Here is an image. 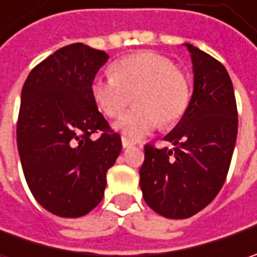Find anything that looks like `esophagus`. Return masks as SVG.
Masks as SVG:
<instances>
[{"label": "esophagus", "mask_w": 257, "mask_h": 257, "mask_svg": "<svg viewBox=\"0 0 257 257\" xmlns=\"http://www.w3.org/2000/svg\"><path fill=\"white\" fill-rule=\"evenodd\" d=\"M121 143H123V147L124 149H127V147H133L136 146V142L133 140H130V139H127V137H121Z\"/></svg>", "instance_id": "esophagus-1"}]
</instances>
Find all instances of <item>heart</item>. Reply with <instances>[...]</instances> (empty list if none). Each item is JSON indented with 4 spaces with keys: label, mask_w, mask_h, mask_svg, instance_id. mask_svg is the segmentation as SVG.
<instances>
[{
    "label": "heart",
    "mask_w": 257,
    "mask_h": 257,
    "mask_svg": "<svg viewBox=\"0 0 257 257\" xmlns=\"http://www.w3.org/2000/svg\"><path fill=\"white\" fill-rule=\"evenodd\" d=\"M108 78L95 77L90 84L94 103L107 117L123 114L133 98V108L115 123L120 133L140 139L154 128L172 127L190 104V85L170 58L153 51L125 55L110 65Z\"/></svg>",
    "instance_id": "obj_1"
}]
</instances>
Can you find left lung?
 <instances>
[{"instance_id": "8db88e82", "label": "left lung", "mask_w": 257, "mask_h": 257, "mask_svg": "<svg viewBox=\"0 0 257 257\" xmlns=\"http://www.w3.org/2000/svg\"><path fill=\"white\" fill-rule=\"evenodd\" d=\"M194 90L189 108L164 140L173 150L144 146L140 187L146 203L169 219H187L220 192L237 136V107L222 63L192 44Z\"/></svg>"}]
</instances>
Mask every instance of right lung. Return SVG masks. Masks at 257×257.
<instances>
[{
	"label": "right lung",
	"instance_id": "obj_1",
	"mask_svg": "<svg viewBox=\"0 0 257 257\" xmlns=\"http://www.w3.org/2000/svg\"><path fill=\"white\" fill-rule=\"evenodd\" d=\"M107 60L81 43L65 45L35 65L23 87L17 121L23 172L35 200L60 217L84 216L101 202L107 170L121 152L120 134L90 93Z\"/></svg>",
	"mask_w": 257,
	"mask_h": 257
}]
</instances>
